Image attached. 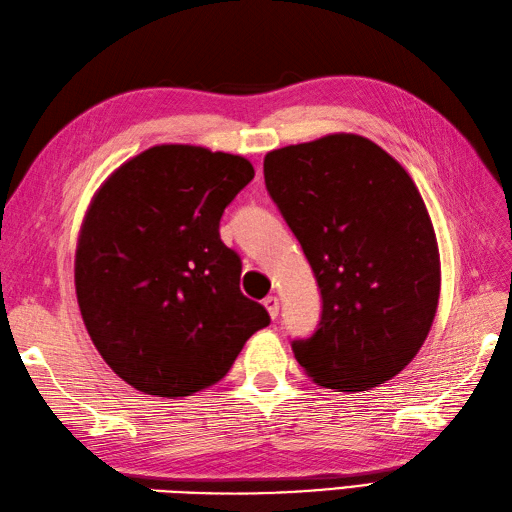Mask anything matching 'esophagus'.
<instances>
[{"label": "esophagus", "mask_w": 512, "mask_h": 512, "mask_svg": "<svg viewBox=\"0 0 512 512\" xmlns=\"http://www.w3.org/2000/svg\"><path fill=\"white\" fill-rule=\"evenodd\" d=\"M263 304H265V309H267L271 320H276L278 313H280V302H278L276 295H267V298L263 300Z\"/></svg>", "instance_id": "obj_1"}]
</instances>
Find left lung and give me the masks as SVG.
<instances>
[{
    "mask_svg": "<svg viewBox=\"0 0 512 512\" xmlns=\"http://www.w3.org/2000/svg\"><path fill=\"white\" fill-rule=\"evenodd\" d=\"M263 170L322 293L295 359L328 390L390 381L425 344L440 298L436 232L412 177L355 133L271 151Z\"/></svg>",
    "mask_w": 512,
    "mask_h": 512,
    "instance_id": "obj_1",
    "label": "left lung"
}]
</instances>
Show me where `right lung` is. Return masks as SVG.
I'll list each match as a JSON object with an SVG mask.
<instances>
[{
  "label": "right lung",
  "mask_w": 512,
  "mask_h": 512,
  "mask_svg": "<svg viewBox=\"0 0 512 512\" xmlns=\"http://www.w3.org/2000/svg\"><path fill=\"white\" fill-rule=\"evenodd\" d=\"M254 179L241 155L160 144L113 170L76 243V300L107 366L144 394L190 396L221 381L269 324L241 293V258L219 236Z\"/></svg>",
  "instance_id": "right-lung-1"
}]
</instances>
